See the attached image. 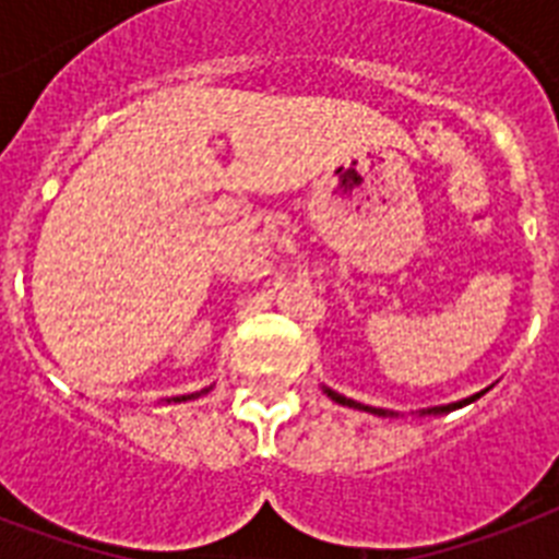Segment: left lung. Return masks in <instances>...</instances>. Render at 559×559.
Segmentation results:
<instances>
[{"mask_svg":"<svg viewBox=\"0 0 559 559\" xmlns=\"http://www.w3.org/2000/svg\"><path fill=\"white\" fill-rule=\"evenodd\" d=\"M328 391V397L331 400H336V403H342V406H354V408H366V412H371V415H380V417H385V415H394V412H385V408H373V406H362V403H357V400H348V397H342V394H336V391H331V389H324ZM481 394H485V391H481ZM478 394H473V397H467V400H459V403H450V406H435V408H429V412H424V415H441V412H452V408H461V406H467V403H473V400H476Z\"/></svg>","mask_w":559,"mask_h":559,"instance_id":"left-lung-1","label":"left lung"}]
</instances>
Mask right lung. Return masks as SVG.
<instances>
[{
    "mask_svg": "<svg viewBox=\"0 0 559 559\" xmlns=\"http://www.w3.org/2000/svg\"><path fill=\"white\" fill-rule=\"evenodd\" d=\"M174 400H188V397H174Z\"/></svg>",
    "mask_w": 559,
    "mask_h": 559,
    "instance_id": "add662e5",
    "label": "right lung"
}]
</instances>
